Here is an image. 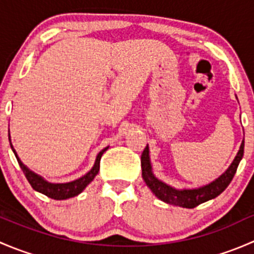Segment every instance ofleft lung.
I'll return each instance as SVG.
<instances>
[{
  "label": "left lung",
  "instance_id": "obj_1",
  "mask_svg": "<svg viewBox=\"0 0 254 254\" xmlns=\"http://www.w3.org/2000/svg\"><path fill=\"white\" fill-rule=\"evenodd\" d=\"M243 151H245V141L241 143L237 156L235 157L231 166L227 168L226 172L222 173L219 178L215 179L211 183L194 189H176L166 184L165 182L160 181L157 177L153 175L150 155H148V146H146L141 155L142 178L145 181L146 186L151 189V191L160 200L165 201L167 204H172V205L193 209V207L198 206L199 204L205 203L210 199L216 198L217 195H220L227 188V186L231 183L232 178H234L235 173H236L238 163L242 160Z\"/></svg>",
  "mask_w": 254,
  "mask_h": 254
}]
</instances>
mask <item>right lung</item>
Returning <instances> with one entry per match:
<instances>
[{
  "label": "right lung",
  "instance_id": "obj_1",
  "mask_svg": "<svg viewBox=\"0 0 254 254\" xmlns=\"http://www.w3.org/2000/svg\"><path fill=\"white\" fill-rule=\"evenodd\" d=\"M9 143H11V137H9ZM11 148L14 152V155H16L18 163H19L20 168H22L23 173H24L25 178L28 179V182H29V184L32 186V188L34 189V190L49 196V198L55 199V200H64V199L72 198V196H76L78 195L79 193H82L83 189L93 181L94 177L98 175L101 157L102 155L108 150V147L103 148V150L97 155L96 162H94V166L92 167V170L89 171L88 173H86L83 177H81V178L72 182H68V183H49V182L45 181L42 176L37 175V173H34L33 171H30L27 166L23 165V162L19 160V157H18L16 150L13 148L12 143Z\"/></svg>",
  "mask_w": 254,
  "mask_h": 254
}]
</instances>
